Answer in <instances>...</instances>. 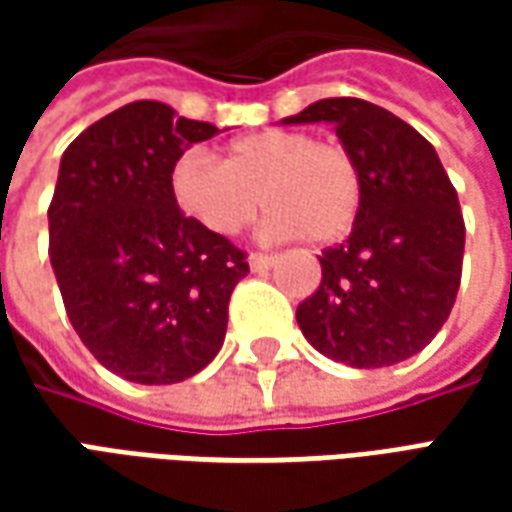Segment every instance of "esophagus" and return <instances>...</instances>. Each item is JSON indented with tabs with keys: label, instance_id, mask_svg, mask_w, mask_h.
Returning a JSON list of instances; mask_svg holds the SVG:
<instances>
[{
	"label": "esophagus",
	"instance_id": "esophagus-1",
	"mask_svg": "<svg viewBox=\"0 0 512 512\" xmlns=\"http://www.w3.org/2000/svg\"><path fill=\"white\" fill-rule=\"evenodd\" d=\"M246 263L252 271H266V268L274 266V257L271 255H249L246 257Z\"/></svg>",
	"mask_w": 512,
	"mask_h": 512
}]
</instances>
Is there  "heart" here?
I'll return each mask as SVG.
<instances>
[{
  "label": "heart",
  "instance_id": "b5f03b06",
  "mask_svg": "<svg viewBox=\"0 0 512 512\" xmlns=\"http://www.w3.org/2000/svg\"><path fill=\"white\" fill-rule=\"evenodd\" d=\"M169 189L191 222L224 238L241 233L263 200L271 208L266 238L304 235L312 244H332L351 230L362 205V175L351 150L293 128L241 136L224 147L222 161L191 150L175 161Z\"/></svg>",
  "mask_w": 512,
  "mask_h": 512
}]
</instances>
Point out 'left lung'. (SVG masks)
I'll return each instance as SVG.
<instances>
[{
	"mask_svg": "<svg viewBox=\"0 0 512 512\" xmlns=\"http://www.w3.org/2000/svg\"><path fill=\"white\" fill-rule=\"evenodd\" d=\"M282 123H332L362 175L351 235L318 257L321 288L296 310L301 334L359 370L406 362L439 334L461 285L466 230L439 153L362 98H323Z\"/></svg>",
	"mask_w": 512,
	"mask_h": 512,
	"instance_id": "8db88e82",
	"label": "left lung"
}]
</instances>
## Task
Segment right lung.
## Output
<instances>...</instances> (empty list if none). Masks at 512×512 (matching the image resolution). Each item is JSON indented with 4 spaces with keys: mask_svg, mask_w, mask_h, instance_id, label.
I'll return each instance as SVG.
<instances>
[{
    "mask_svg": "<svg viewBox=\"0 0 512 512\" xmlns=\"http://www.w3.org/2000/svg\"><path fill=\"white\" fill-rule=\"evenodd\" d=\"M219 128L134 101L62 153L49 255L73 329L134 384H178L219 354L244 252L183 216L172 167Z\"/></svg>",
    "mask_w": 512,
    "mask_h": 512,
    "instance_id": "obj_1",
    "label": "right lung"
}]
</instances>
